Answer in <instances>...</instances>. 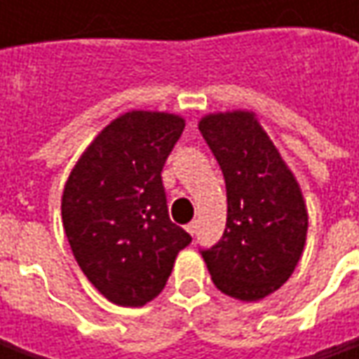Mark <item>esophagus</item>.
I'll list each match as a JSON object with an SVG mask.
<instances>
[{
	"label": "esophagus",
	"instance_id": "1",
	"mask_svg": "<svg viewBox=\"0 0 359 359\" xmlns=\"http://www.w3.org/2000/svg\"><path fill=\"white\" fill-rule=\"evenodd\" d=\"M186 229H187V233H189V236H194V233L198 231V222H189V224L186 226Z\"/></svg>",
	"mask_w": 359,
	"mask_h": 359
}]
</instances>
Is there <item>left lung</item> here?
<instances>
[{
	"mask_svg": "<svg viewBox=\"0 0 359 359\" xmlns=\"http://www.w3.org/2000/svg\"><path fill=\"white\" fill-rule=\"evenodd\" d=\"M198 126L228 191L226 231L201 252L203 262L222 294L264 299L290 280L304 254L308 208L302 187L254 111H215Z\"/></svg>",
	"mask_w": 359,
	"mask_h": 359,
	"instance_id": "left-lung-1",
	"label": "left lung"
}]
</instances>
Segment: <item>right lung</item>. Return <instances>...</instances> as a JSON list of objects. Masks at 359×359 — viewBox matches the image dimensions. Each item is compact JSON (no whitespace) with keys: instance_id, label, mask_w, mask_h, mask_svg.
Instances as JSON below:
<instances>
[{"instance_id":"add662e5","label":"right lung","mask_w":359,"mask_h":359,"mask_svg":"<svg viewBox=\"0 0 359 359\" xmlns=\"http://www.w3.org/2000/svg\"><path fill=\"white\" fill-rule=\"evenodd\" d=\"M186 128L168 111L131 109L109 121L69 173L62 219L81 271L111 304L142 308L161 294L191 241L172 224L163 163Z\"/></svg>"}]
</instances>
